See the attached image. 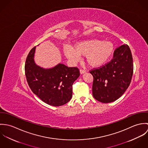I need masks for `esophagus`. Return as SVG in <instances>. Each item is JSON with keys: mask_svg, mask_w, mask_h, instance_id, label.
Masks as SVG:
<instances>
[{"mask_svg": "<svg viewBox=\"0 0 148 148\" xmlns=\"http://www.w3.org/2000/svg\"><path fill=\"white\" fill-rule=\"evenodd\" d=\"M80 72L81 74H83V73H84L86 72V71H85L84 69H80Z\"/></svg>", "mask_w": 148, "mask_h": 148, "instance_id": "1", "label": "esophagus"}]
</instances>
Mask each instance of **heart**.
I'll return each mask as SVG.
<instances>
[{"mask_svg":"<svg viewBox=\"0 0 148 148\" xmlns=\"http://www.w3.org/2000/svg\"><path fill=\"white\" fill-rule=\"evenodd\" d=\"M114 51L113 43L92 39L76 43L73 48L65 46L64 53L72 62L75 63L79 59L80 55H85L87 63L92 67L101 66L109 60Z\"/></svg>","mask_w":148,"mask_h":148,"instance_id":"1","label":"heart"}]
</instances>
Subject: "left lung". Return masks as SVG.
<instances>
[{
  "label": "left lung",
  "mask_w": 148,
  "mask_h": 148,
  "mask_svg": "<svg viewBox=\"0 0 148 148\" xmlns=\"http://www.w3.org/2000/svg\"><path fill=\"white\" fill-rule=\"evenodd\" d=\"M89 72L93 77L92 94L96 100L103 103L117 100L129 87L133 76V62L129 46L119 47L110 62Z\"/></svg>",
  "instance_id": "left-lung-1"
}]
</instances>
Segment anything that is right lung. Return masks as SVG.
I'll use <instances>...</instances> for the list:
<instances>
[{"mask_svg": "<svg viewBox=\"0 0 148 148\" xmlns=\"http://www.w3.org/2000/svg\"><path fill=\"white\" fill-rule=\"evenodd\" d=\"M36 47L29 52L25 63V75L29 88L42 101L54 106H63L72 96V85L79 77L77 67H68L59 64L44 69L34 62Z\"/></svg>", "mask_w": 148, "mask_h": 148, "instance_id": "obj_1", "label": "right lung"}]
</instances>
